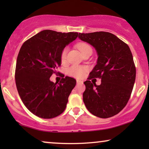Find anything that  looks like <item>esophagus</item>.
<instances>
[{"mask_svg": "<svg viewBox=\"0 0 149 149\" xmlns=\"http://www.w3.org/2000/svg\"><path fill=\"white\" fill-rule=\"evenodd\" d=\"M77 83H78V84H80V83H83V81L81 80H77Z\"/></svg>", "mask_w": 149, "mask_h": 149, "instance_id": "1", "label": "esophagus"}]
</instances>
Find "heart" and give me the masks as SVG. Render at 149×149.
I'll return each mask as SVG.
<instances>
[{"label":"heart","mask_w":149,"mask_h":149,"mask_svg":"<svg viewBox=\"0 0 149 149\" xmlns=\"http://www.w3.org/2000/svg\"><path fill=\"white\" fill-rule=\"evenodd\" d=\"M77 47L80 50V52L82 53V54H84L87 51L91 49V47L87 43L85 42H80L77 45ZM92 50V49H91ZM68 52L67 48H64L62 50V54H61V60L62 62H64L66 59V55ZM87 68L85 66H72L68 69V73L70 76L73 77H76V78H80L85 74V72L87 71Z\"/></svg>","instance_id":"obj_1"}]
</instances>
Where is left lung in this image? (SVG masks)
<instances>
[{"label":"left lung","mask_w":149,"mask_h":149,"mask_svg":"<svg viewBox=\"0 0 149 149\" xmlns=\"http://www.w3.org/2000/svg\"><path fill=\"white\" fill-rule=\"evenodd\" d=\"M79 38L96 50L97 64L84 82L83 102L87 110L100 118L117 115L125 107L135 83L136 67L129 46L107 32L79 33ZM101 79V84L91 82Z\"/></svg>","instance_id":"1"}]
</instances>
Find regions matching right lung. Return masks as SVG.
<instances>
[{
    "instance_id": "obj_1",
    "label": "right lung",
    "mask_w": 149,
    "mask_h": 149,
    "mask_svg": "<svg viewBox=\"0 0 149 149\" xmlns=\"http://www.w3.org/2000/svg\"><path fill=\"white\" fill-rule=\"evenodd\" d=\"M78 35V32L42 30L24 42L20 49L16 62V87L24 104L38 117L52 119L66 109L76 80L66 77L54 83L50 77L61 65L62 50Z\"/></svg>"
}]
</instances>
